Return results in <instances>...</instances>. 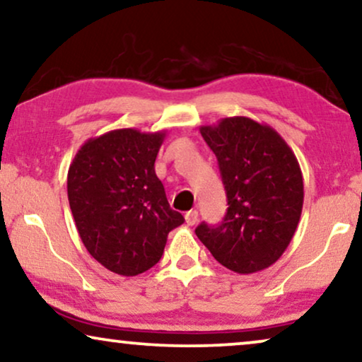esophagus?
I'll return each mask as SVG.
<instances>
[{"label": "esophagus", "mask_w": 362, "mask_h": 362, "mask_svg": "<svg viewBox=\"0 0 362 362\" xmlns=\"http://www.w3.org/2000/svg\"><path fill=\"white\" fill-rule=\"evenodd\" d=\"M185 219H186V224L187 226H194L196 222H197V219H199V214H197L196 209L187 211L186 216H185Z\"/></svg>", "instance_id": "1"}]
</instances>
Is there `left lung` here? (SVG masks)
<instances>
[{"instance_id":"1","label":"left lung","mask_w":362,"mask_h":362,"mask_svg":"<svg viewBox=\"0 0 362 362\" xmlns=\"http://www.w3.org/2000/svg\"><path fill=\"white\" fill-rule=\"evenodd\" d=\"M227 194L221 224L196 235L221 265L235 274L269 269L293 239L303 209V176L295 153L274 128L247 117L202 125Z\"/></svg>"}]
</instances>
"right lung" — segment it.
Segmentation results:
<instances>
[{
  "instance_id": "1",
  "label": "right lung",
  "mask_w": 362,
  "mask_h": 362,
  "mask_svg": "<svg viewBox=\"0 0 362 362\" xmlns=\"http://www.w3.org/2000/svg\"><path fill=\"white\" fill-rule=\"evenodd\" d=\"M165 136V130L107 132L88 138L69 166L67 196L78 235L113 274L135 276L151 269L168 234L185 222L155 173Z\"/></svg>"
}]
</instances>
